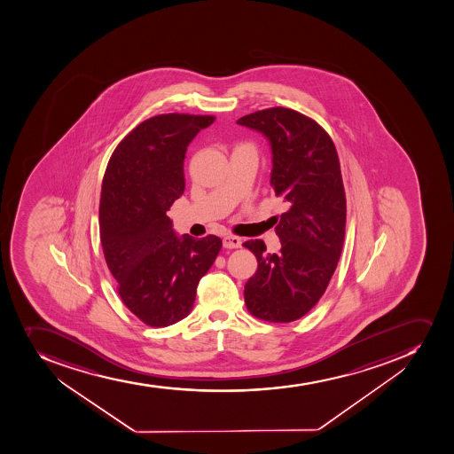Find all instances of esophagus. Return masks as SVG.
Masks as SVG:
<instances>
[{
    "label": "esophagus",
    "mask_w": 454,
    "mask_h": 454,
    "mask_svg": "<svg viewBox=\"0 0 454 454\" xmlns=\"http://www.w3.org/2000/svg\"><path fill=\"white\" fill-rule=\"evenodd\" d=\"M241 244V238L233 237V235H226V237L223 238V247H225V248H229V250H232V248H239Z\"/></svg>",
    "instance_id": "34e87169"
}]
</instances>
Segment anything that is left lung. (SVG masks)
Listing matches in <instances>:
<instances>
[{
	"label": "left lung",
	"instance_id": "left-lung-1",
	"mask_svg": "<svg viewBox=\"0 0 454 454\" xmlns=\"http://www.w3.org/2000/svg\"><path fill=\"white\" fill-rule=\"evenodd\" d=\"M237 124L266 136L270 185L287 204L275 228L278 253H267L262 239L242 244L258 262L246 283V305L260 320L291 323L320 301L340 258L346 196L339 156L327 131L294 109H262Z\"/></svg>",
	"mask_w": 454,
	"mask_h": 454
}]
</instances>
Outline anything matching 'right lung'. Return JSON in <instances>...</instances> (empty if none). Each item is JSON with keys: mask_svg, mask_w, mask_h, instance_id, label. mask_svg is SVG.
<instances>
[{"mask_svg": "<svg viewBox=\"0 0 454 454\" xmlns=\"http://www.w3.org/2000/svg\"><path fill=\"white\" fill-rule=\"evenodd\" d=\"M213 115L162 114L129 131L114 150L100 192L99 229L108 269L125 307L152 327L192 312L197 285L222 239L176 237L167 216L185 188L184 159Z\"/></svg>", "mask_w": 454, "mask_h": 454, "instance_id": "add662e5", "label": "right lung"}]
</instances>
